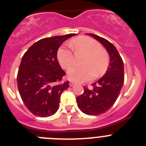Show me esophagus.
<instances>
[{
  "label": "esophagus",
  "instance_id": "1",
  "mask_svg": "<svg viewBox=\"0 0 146 146\" xmlns=\"http://www.w3.org/2000/svg\"><path fill=\"white\" fill-rule=\"evenodd\" d=\"M76 83H73V82H70V83H69V86H76Z\"/></svg>",
  "mask_w": 146,
  "mask_h": 146
}]
</instances>
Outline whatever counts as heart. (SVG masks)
<instances>
[{"label":"heart","mask_w":146,"mask_h":146,"mask_svg":"<svg viewBox=\"0 0 146 146\" xmlns=\"http://www.w3.org/2000/svg\"><path fill=\"white\" fill-rule=\"evenodd\" d=\"M70 46L76 53L86 54L82 64L83 67H72L68 71L70 80L84 82L95 77L101 76L106 73L109 63V56L107 52L101 48L96 40L86 36H80L73 39ZM60 66L68 69L74 63V56L70 50L60 48L57 54Z\"/></svg>","instance_id":"b5f03b06"}]
</instances>
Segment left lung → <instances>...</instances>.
Here are the masks:
<instances>
[{
    "instance_id": "left-lung-1",
    "label": "left lung",
    "mask_w": 146,
    "mask_h": 146,
    "mask_svg": "<svg viewBox=\"0 0 146 146\" xmlns=\"http://www.w3.org/2000/svg\"><path fill=\"white\" fill-rule=\"evenodd\" d=\"M87 35L100 42L110 56L109 67L104 76L92 84V89L83 87V94L76 98L78 107L82 112L98 115L108 111L118 98L124 83V66L116 48L111 42L95 34Z\"/></svg>"
}]
</instances>
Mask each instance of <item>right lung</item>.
Wrapping results in <instances>:
<instances>
[{
  "label": "right lung",
  "instance_id": "right-lung-1",
  "mask_svg": "<svg viewBox=\"0 0 146 146\" xmlns=\"http://www.w3.org/2000/svg\"><path fill=\"white\" fill-rule=\"evenodd\" d=\"M76 34L46 38L35 42L23 55L17 76L20 96L27 108L39 117L56 113L62 93L69 82L57 84L66 72L57 58L60 45Z\"/></svg>",
  "mask_w": 146,
  "mask_h": 146
}]
</instances>
